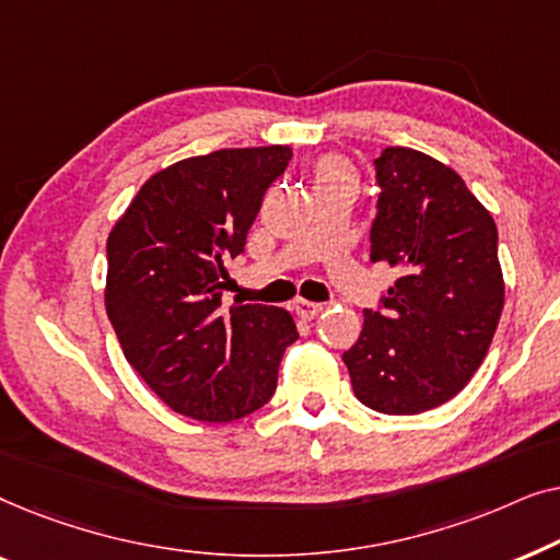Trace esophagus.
<instances>
[{
	"label": "esophagus",
	"mask_w": 560,
	"mask_h": 560,
	"mask_svg": "<svg viewBox=\"0 0 560 560\" xmlns=\"http://www.w3.org/2000/svg\"><path fill=\"white\" fill-rule=\"evenodd\" d=\"M320 311H324V305L320 303H311V301H305V298H295L293 301V313L303 320H313Z\"/></svg>",
	"instance_id": "34e87169"
}]
</instances>
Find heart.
Masks as SVG:
<instances>
[{"instance_id": "1", "label": "heart", "mask_w": 560, "mask_h": 560, "mask_svg": "<svg viewBox=\"0 0 560 560\" xmlns=\"http://www.w3.org/2000/svg\"><path fill=\"white\" fill-rule=\"evenodd\" d=\"M316 180L318 186H328V183H351L354 180V167L339 155H326L316 163Z\"/></svg>"}]
</instances>
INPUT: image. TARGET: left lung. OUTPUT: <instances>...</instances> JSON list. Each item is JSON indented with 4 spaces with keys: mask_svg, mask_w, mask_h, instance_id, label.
<instances>
[{
    "mask_svg": "<svg viewBox=\"0 0 560 560\" xmlns=\"http://www.w3.org/2000/svg\"><path fill=\"white\" fill-rule=\"evenodd\" d=\"M374 167L370 257L400 278L382 311H364L341 359L359 402L418 416L462 393L492 343L504 305L497 224L462 175L425 152L385 148Z\"/></svg>",
    "mask_w": 560,
    "mask_h": 560,
    "instance_id": "left-lung-1",
    "label": "left lung"
}]
</instances>
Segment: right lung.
<instances>
[{"label":"right lung","mask_w":560,"mask_h":560,"mask_svg":"<svg viewBox=\"0 0 560 560\" xmlns=\"http://www.w3.org/2000/svg\"><path fill=\"white\" fill-rule=\"evenodd\" d=\"M293 150H217L152 175L106 240L104 305L127 362L180 416L229 423L270 400L298 339L275 305L221 308L265 190Z\"/></svg>","instance_id":"add662e5"}]
</instances>
